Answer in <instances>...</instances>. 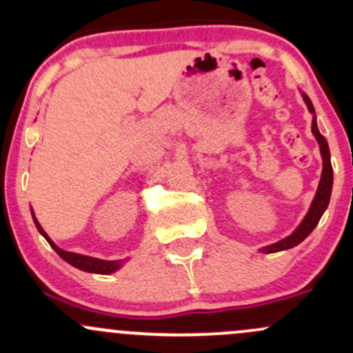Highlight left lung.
I'll return each mask as SVG.
<instances>
[{
  "label": "left lung",
  "mask_w": 353,
  "mask_h": 353,
  "mask_svg": "<svg viewBox=\"0 0 353 353\" xmlns=\"http://www.w3.org/2000/svg\"><path fill=\"white\" fill-rule=\"evenodd\" d=\"M302 101L305 102L307 105V110L312 114V134H314L316 141L319 145V152H321V159H323V172H321V179H319L318 184V191H316L314 198H312L311 206H309L307 213H305L304 219L301 220L297 227H295L294 232L290 236L283 237V239L276 241V243L265 245V248L259 249V252H265V254H272V252H279V251H287V249L295 248L297 244H301L312 230L316 229V225L321 220L323 213L326 212L330 205V198H331V190H333V167H331V154H330V147L326 138L319 133L318 128V121H316V110L314 105H312L311 99L307 97L305 92L301 90Z\"/></svg>",
  "instance_id": "1"
}]
</instances>
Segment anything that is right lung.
<instances>
[{
  "label": "right lung",
  "instance_id": "add662e5",
  "mask_svg": "<svg viewBox=\"0 0 353 353\" xmlns=\"http://www.w3.org/2000/svg\"><path fill=\"white\" fill-rule=\"evenodd\" d=\"M30 213H32V219H34L35 227H37V230L41 232V236L44 237L46 241H48L49 245H51V248L54 249V251L58 252V254L61 256V258L65 259L66 263H70V265L74 266V268L81 270V272L97 273V275H110V273H116L117 270L123 268L124 263L130 259V258H126V259H112V261H109V259L92 258V256H85V254H78V252L65 251V249H61L59 245H56L54 241H52L51 237L46 234V230L42 229L41 223H39V220L35 219V213H34V210H32V208H30Z\"/></svg>",
  "mask_w": 353,
  "mask_h": 353
}]
</instances>
